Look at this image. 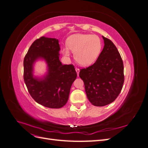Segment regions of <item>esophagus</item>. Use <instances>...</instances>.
I'll use <instances>...</instances> for the list:
<instances>
[{"mask_svg": "<svg viewBox=\"0 0 148 148\" xmlns=\"http://www.w3.org/2000/svg\"><path fill=\"white\" fill-rule=\"evenodd\" d=\"M76 71H77V75H78H78H79V69H77V68H76Z\"/></svg>", "mask_w": 148, "mask_h": 148, "instance_id": "obj_1", "label": "esophagus"}]
</instances>
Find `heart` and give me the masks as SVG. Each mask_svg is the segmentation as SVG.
<instances>
[{"label":"heart","instance_id":"obj_1","mask_svg":"<svg viewBox=\"0 0 148 148\" xmlns=\"http://www.w3.org/2000/svg\"><path fill=\"white\" fill-rule=\"evenodd\" d=\"M66 47L62 52L66 57L70 55V50L74 53L77 63L83 66L92 65L97 60L101 52L102 42L97 35L89 34H75L66 40Z\"/></svg>","mask_w":148,"mask_h":148}]
</instances>
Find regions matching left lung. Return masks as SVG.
<instances>
[{
	"instance_id": "1",
	"label": "left lung",
	"mask_w": 148,
	"mask_h": 148,
	"mask_svg": "<svg viewBox=\"0 0 148 148\" xmlns=\"http://www.w3.org/2000/svg\"><path fill=\"white\" fill-rule=\"evenodd\" d=\"M104 46L96 62L80 70L79 76L84 84L88 100L101 107L114 102L122 90L124 82L123 61L117 47L102 36Z\"/></svg>"
}]
</instances>
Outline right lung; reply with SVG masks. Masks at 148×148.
Segmentation results:
<instances>
[{"mask_svg": "<svg viewBox=\"0 0 148 148\" xmlns=\"http://www.w3.org/2000/svg\"><path fill=\"white\" fill-rule=\"evenodd\" d=\"M60 50L57 39L42 36L31 44L23 61L24 81L30 95L38 104L52 109L66 104L77 77L73 65H63L60 61ZM38 60H44L47 65V73L42 77L33 74Z\"/></svg>", "mask_w": 148, "mask_h": 148, "instance_id": "add662e5", "label": "right lung"}]
</instances>
